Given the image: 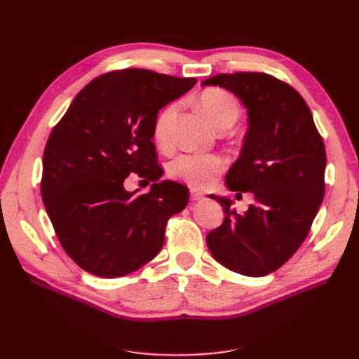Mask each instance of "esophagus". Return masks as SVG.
<instances>
[{
	"instance_id": "obj_1",
	"label": "esophagus",
	"mask_w": 359,
	"mask_h": 359,
	"mask_svg": "<svg viewBox=\"0 0 359 359\" xmlns=\"http://www.w3.org/2000/svg\"><path fill=\"white\" fill-rule=\"evenodd\" d=\"M203 198H205L203 193H201V191H198V190H191V191H190V199L194 201V202H196V201H202Z\"/></svg>"
}]
</instances>
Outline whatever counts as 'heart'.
Masks as SVG:
<instances>
[{"label":"heart","mask_w":359,"mask_h":359,"mask_svg":"<svg viewBox=\"0 0 359 359\" xmlns=\"http://www.w3.org/2000/svg\"><path fill=\"white\" fill-rule=\"evenodd\" d=\"M199 104L210 121L220 128L229 121H236L240 115V106L232 94L220 88H210L202 93ZM178 111L177 103H170L163 107L154 119L153 133L158 144H165L169 139L170 124ZM226 160L220 154H194L184 153L173 158L169 166V177L189 184L194 189L206 187L214 178L223 172Z\"/></svg>","instance_id":"obj_1"}]
</instances>
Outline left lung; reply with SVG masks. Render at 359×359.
I'll use <instances>...</instances> for the list:
<instances>
[{
  "label": "left lung",
  "instance_id": "obj_1",
  "mask_svg": "<svg viewBox=\"0 0 359 359\" xmlns=\"http://www.w3.org/2000/svg\"><path fill=\"white\" fill-rule=\"evenodd\" d=\"M202 85L229 90L247 107L244 145L226 184L232 191L255 194L244 214L232 208L231 199L211 194L224 208V222L206 235V244L217 262L238 274H271L306 240L323 201V139L306 100L274 76L222 73Z\"/></svg>",
  "mask_w": 359,
  "mask_h": 359
}]
</instances>
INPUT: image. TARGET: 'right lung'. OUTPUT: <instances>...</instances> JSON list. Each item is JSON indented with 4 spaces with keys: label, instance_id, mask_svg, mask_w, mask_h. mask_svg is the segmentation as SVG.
<instances>
[{
    "label": "right lung",
    "instance_id": "add662e5",
    "mask_svg": "<svg viewBox=\"0 0 359 359\" xmlns=\"http://www.w3.org/2000/svg\"><path fill=\"white\" fill-rule=\"evenodd\" d=\"M194 78L124 69L93 79L53 127L43 153L41 196L66 253L86 273L123 277L154 259L166 223L189 202L182 184L161 181L153 144L163 106L186 94ZM130 172L153 180L130 194Z\"/></svg>",
    "mask_w": 359,
    "mask_h": 359
}]
</instances>
